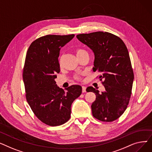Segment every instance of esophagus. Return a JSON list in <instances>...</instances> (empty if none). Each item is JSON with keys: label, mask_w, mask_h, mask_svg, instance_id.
I'll return each instance as SVG.
<instances>
[{"label": "esophagus", "mask_w": 152, "mask_h": 152, "mask_svg": "<svg viewBox=\"0 0 152 152\" xmlns=\"http://www.w3.org/2000/svg\"><path fill=\"white\" fill-rule=\"evenodd\" d=\"M86 87L85 86H82V92L83 93H84V92H86Z\"/></svg>", "instance_id": "1"}]
</instances>
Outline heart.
<instances>
[{
    "label": "heart",
    "instance_id": "obj_1",
    "mask_svg": "<svg viewBox=\"0 0 152 152\" xmlns=\"http://www.w3.org/2000/svg\"><path fill=\"white\" fill-rule=\"evenodd\" d=\"M76 55H77V58L81 57V56L85 55H88V53H87V51L85 50L84 49H76ZM61 63H62V58H60V60H59V65H61ZM82 76H83L82 73L77 74V75L75 76V79H76V80L80 81V80H81V79H82V77H81Z\"/></svg>",
    "mask_w": 152,
    "mask_h": 152
}]
</instances>
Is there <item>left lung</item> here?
Here are the masks:
<instances>
[{
  "instance_id": "obj_1",
  "label": "left lung",
  "mask_w": 152,
  "mask_h": 152,
  "mask_svg": "<svg viewBox=\"0 0 152 152\" xmlns=\"http://www.w3.org/2000/svg\"><path fill=\"white\" fill-rule=\"evenodd\" d=\"M76 37L94 53L93 71L101 73L100 81L103 79L105 89L102 93L91 86L86 89L96 95L91 105L92 115L101 121H113L123 114L131 95L134 72L128 50L121 38L108 32Z\"/></svg>"
}]
</instances>
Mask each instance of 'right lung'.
Instances as JSON below:
<instances>
[{
	"mask_svg": "<svg viewBox=\"0 0 152 152\" xmlns=\"http://www.w3.org/2000/svg\"><path fill=\"white\" fill-rule=\"evenodd\" d=\"M74 37L75 34L41 37L31 44L26 53L23 71L26 100L39 120L50 126L69 120L72 103L82 93L80 86H71L65 91L55 81L60 71L58 58L61 47Z\"/></svg>",
	"mask_w": 152,
	"mask_h": 152,
	"instance_id": "1",
	"label": "right lung"
}]
</instances>
